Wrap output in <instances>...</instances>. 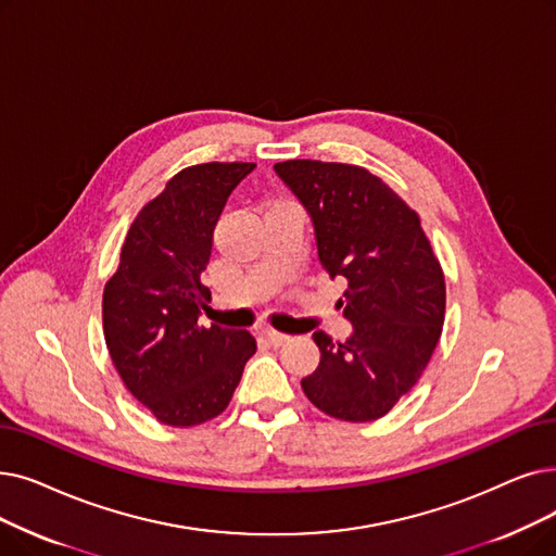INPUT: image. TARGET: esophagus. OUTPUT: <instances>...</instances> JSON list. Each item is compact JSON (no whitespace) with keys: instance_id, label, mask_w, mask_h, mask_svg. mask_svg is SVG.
Segmentation results:
<instances>
[{"instance_id":"obj_1","label":"esophagus","mask_w":556,"mask_h":556,"mask_svg":"<svg viewBox=\"0 0 556 556\" xmlns=\"http://www.w3.org/2000/svg\"><path fill=\"white\" fill-rule=\"evenodd\" d=\"M261 336H263L265 341H268L270 345H275V348H277V345H283V343L288 341V338H291L288 333H281V331L270 329V327H268V329H263V331H261Z\"/></svg>"}]
</instances>
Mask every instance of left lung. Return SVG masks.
<instances>
[{"mask_svg": "<svg viewBox=\"0 0 556 556\" xmlns=\"http://www.w3.org/2000/svg\"><path fill=\"white\" fill-rule=\"evenodd\" d=\"M316 227L327 275L343 277L338 306L348 341L313 333L320 366L302 391L331 418L370 422L414 389L445 323V275L418 213L361 165L295 159L275 163Z\"/></svg>", "mask_w": 556, "mask_h": 556, "instance_id": "obj_1", "label": "left lung"}]
</instances>
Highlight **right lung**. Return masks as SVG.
<instances>
[{
    "label": "right lung",
    "mask_w": 556,
    "mask_h": 556,
    "mask_svg": "<svg viewBox=\"0 0 556 556\" xmlns=\"http://www.w3.org/2000/svg\"><path fill=\"white\" fill-rule=\"evenodd\" d=\"M254 163H198L165 184L127 231L104 286L102 320L127 391L163 425L195 427L220 416L256 352L245 329L200 325L211 302L202 273L231 190Z\"/></svg>",
    "instance_id": "1"
}]
</instances>
